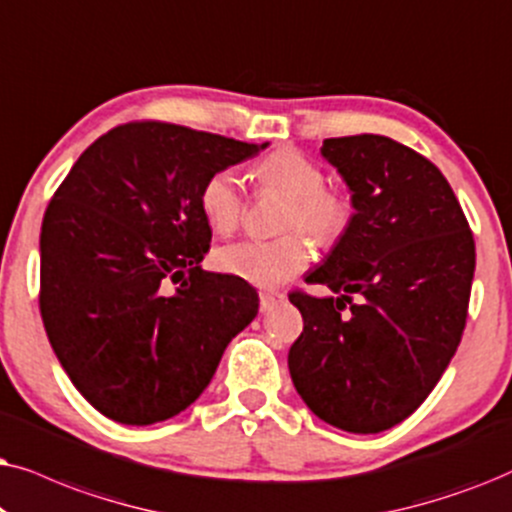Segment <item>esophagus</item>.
I'll return each mask as SVG.
<instances>
[{"mask_svg":"<svg viewBox=\"0 0 512 512\" xmlns=\"http://www.w3.org/2000/svg\"><path fill=\"white\" fill-rule=\"evenodd\" d=\"M285 299V295L283 292H274V290H262L260 292V306H262V311H269V309H274L276 304H281Z\"/></svg>","mask_w":512,"mask_h":512,"instance_id":"1","label":"esophagus"}]
</instances>
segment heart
Here are the masks:
<instances>
[{"label": "heart", "instance_id": "obj_1", "mask_svg": "<svg viewBox=\"0 0 512 512\" xmlns=\"http://www.w3.org/2000/svg\"><path fill=\"white\" fill-rule=\"evenodd\" d=\"M264 194L288 199L281 229L288 234L271 241H238L215 252V264L224 274L243 278L260 288H276L302 274L311 260L306 236L330 248L351 224V199L325 185V170L297 149H278L255 170ZM199 208L215 234L227 236L238 229L245 215V196L231 170H217L201 185ZM298 231L295 232L294 229Z\"/></svg>", "mask_w": 512, "mask_h": 512}]
</instances>
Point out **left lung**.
<instances>
[{
  "mask_svg": "<svg viewBox=\"0 0 512 512\" xmlns=\"http://www.w3.org/2000/svg\"><path fill=\"white\" fill-rule=\"evenodd\" d=\"M320 154L342 173L356 213L306 276L339 297L288 295L304 318L290 377L325 424L388 431L424 403L461 342L473 231L445 175L414 149L363 133L327 138Z\"/></svg>",
  "mask_w": 512,
  "mask_h": 512,
  "instance_id": "1",
  "label": "left lung"
}]
</instances>
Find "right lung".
Segmentation results:
<instances>
[{"mask_svg":"<svg viewBox=\"0 0 512 512\" xmlns=\"http://www.w3.org/2000/svg\"><path fill=\"white\" fill-rule=\"evenodd\" d=\"M262 145L131 121L79 156L44 213L39 311L77 391L147 426L187 410L260 309L243 278L203 271L201 185Z\"/></svg>","mask_w":512,"mask_h":512,"instance_id":"1","label":"right lung"}]
</instances>
